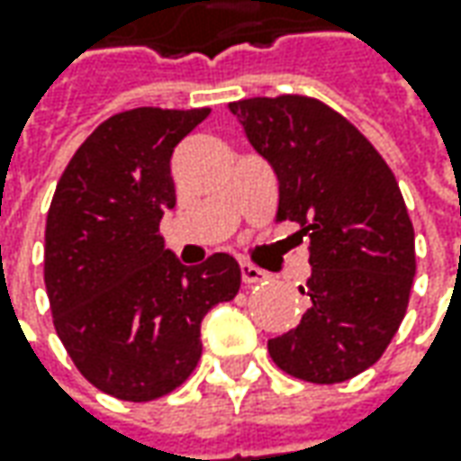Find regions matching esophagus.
Masks as SVG:
<instances>
[{"label": "esophagus", "mask_w": 461, "mask_h": 461, "mask_svg": "<svg viewBox=\"0 0 461 461\" xmlns=\"http://www.w3.org/2000/svg\"><path fill=\"white\" fill-rule=\"evenodd\" d=\"M240 273H242V283H245V285H255V283H262V280L267 278L260 267H255V265H249V262H240Z\"/></svg>", "instance_id": "esophagus-1"}]
</instances>
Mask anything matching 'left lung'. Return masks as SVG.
I'll list each match as a JSON object with an SVG mask.
<instances>
[{
  "label": "left lung",
  "mask_w": 461,
  "mask_h": 461,
  "mask_svg": "<svg viewBox=\"0 0 461 461\" xmlns=\"http://www.w3.org/2000/svg\"><path fill=\"white\" fill-rule=\"evenodd\" d=\"M249 145L278 176V221L309 240L311 298L301 324L267 341L283 373L331 385L383 357L416 276L413 224L398 181L370 140L319 99L231 102Z\"/></svg>",
  "instance_id": "left-lung-1"
}]
</instances>
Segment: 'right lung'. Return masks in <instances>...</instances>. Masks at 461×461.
Listing matches in <instances>:
<instances>
[{
    "label": "right lung",
    "mask_w": 461,
    "mask_h": 461,
    "mask_svg": "<svg viewBox=\"0 0 461 461\" xmlns=\"http://www.w3.org/2000/svg\"><path fill=\"white\" fill-rule=\"evenodd\" d=\"M212 109L137 106L102 122L66 166L45 221V291L78 373L120 401L176 390L201 357V321L240 291L216 252L185 267L160 219L176 206L173 148Z\"/></svg>",
    "instance_id": "1"
}]
</instances>
